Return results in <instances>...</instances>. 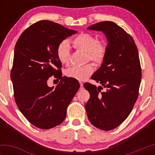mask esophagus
<instances>
[{"instance_id":"34e87169","label":"esophagus","mask_w":155,"mask_h":155,"mask_svg":"<svg viewBox=\"0 0 155 155\" xmlns=\"http://www.w3.org/2000/svg\"><path fill=\"white\" fill-rule=\"evenodd\" d=\"M80 89H83V83L82 82H80Z\"/></svg>"}]
</instances>
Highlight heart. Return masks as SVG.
<instances>
[{"label":"heart","instance_id":"1","mask_svg":"<svg viewBox=\"0 0 155 155\" xmlns=\"http://www.w3.org/2000/svg\"><path fill=\"white\" fill-rule=\"evenodd\" d=\"M72 44L75 49L85 52L87 60L96 64H101L105 60L107 54V46L99 41L96 36L90 33H81L72 40ZM56 55L62 64H68L71 58V48L67 41H63L56 48ZM94 68L89 63L83 66H73L65 71L67 77L77 80H84L93 73Z\"/></svg>","mask_w":155,"mask_h":155}]
</instances>
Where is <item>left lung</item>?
<instances>
[{
  "mask_svg": "<svg viewBox=\"0 0 155 155\" xmlns=\"http://www.w3.org/2000/svg\"><path fill=\"white\" fill-rule=\"evenodd\" d=\"M87 29L104 33L108 45L105 60L91 78L101 86L84 84L90 94L87 114L96 128L113 130L126 119L138 97L142 78L138 51L132 37L115 22H100Z\"/></svg>",
  "mask_w": 155,
  "mask_h": 155,
  "instance_id": "8db88e82",
  "label": "left lung"
}]
</instances>
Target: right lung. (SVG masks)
<instances>
[{
    "label": "right lung",
    "mask_w": 155,
    "mask_h": 155,
    "mask_svg": "<svg viewBox=\"0 0 155 155\" xmlns=\"http://www.w3.org/2000/svg\"><path fill=\"white\" fill-rule=\"evenodd\" d=\"M77 32L41 20L25 29L15 46L10 73L15 101L23 116L37 128L50 129L61 124L79 90L77 80L62 77V65L56 55L58 44ZM53 75L61 80L50 88L47 81Z\"/></svg>",
    "instance_id": "1"
}]
</instances>
